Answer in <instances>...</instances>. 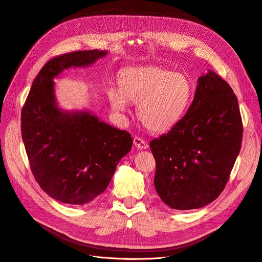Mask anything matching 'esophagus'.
<instances>
[{
    "mask_svg": "<svg viewBox=\"0 0 262 262\" xmlns=\"http://www.w3.org/2000/svg\"><path fill=\"white\" fill-rule=\"evenodd\" d=\"M134 145L138 149H147L148 148V143L143 140L140 137H135L134 138Z\"/></svg>",
    "mask_w": 262,
    "mask_h": 262,
    "instance_id": "1",
    "label": "esophagus"
}]
</instances>
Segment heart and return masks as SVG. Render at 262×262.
<instances>
[{
	"instance_id": "b5f03b06",
	"label": "heart",
	"mask_w": 262,
	"mask_h": 262,
	"mask_svg": "<svg viewBox=\"0 0 262 262\" xmlns=\"http://www.w3.org/2000/svg\"><path fill=\"white\" fill-rule=\"evenodd\" d=\"M120 92L111 90L110 102L125 111L126 101L138 103L140 123L152 133L166 132L181 120L191 97L190 81L184 74L160 66L124 70L119 76Z\"/></svg>"
}]
</instances>
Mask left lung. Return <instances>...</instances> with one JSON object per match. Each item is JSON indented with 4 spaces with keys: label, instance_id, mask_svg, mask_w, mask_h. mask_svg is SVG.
<instances>
[{
    "label": "left lung",
    "instance_id": "left-lung-1",
    "mask_svg": "<svg viewBox=\"0 0 262 262\" xmlns=\"http://www.w3.org/2000/svg\"><path fill=\"white\" fill-rule=\"evenodd\" d=\"M242 140L233 89L213 72L201 76L186 114L150 141L160 198L176 210L198 209L215 200L229 182Z\"/></svg>",
    "mask_w": 262,
    "mask_h": 262
}]
</instances>
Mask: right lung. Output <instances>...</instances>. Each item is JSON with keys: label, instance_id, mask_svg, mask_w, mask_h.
Segmentation results:
<instances>
[{"label": "right lung", "instance_id": "obj_1", "mask_svg": "<svg viewBox=\"0 0 262 262\" xmlns=\"http://www.w3.org/2000/svg\"><path fill=\"white\" fill-rule=\"evenodd\" d=\"M106 51H74L52 57L33 79L21 110V137L31 172L50 197L85 205L102 193L133 138L88 112L57 107L53 78L71 66H87Z\"/></svg>", "mask_w": 262, "mask_h": 262}]
</instances>
